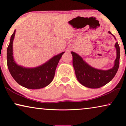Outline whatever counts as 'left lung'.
Segmentation results:
<instances>
[{
	"instance_id": "left-lung-1",
	"label": "left lung",
	"mask_w": 126,
	"mask_h": 126,
	"mask_svg": "<svg viewBox=\"0 0 126 126\" xmlns=\"http://www.w3.org/2000/svg\"><path fill=\"white\" fill-rule=\"evenodd\" d=\"M109 33L111 34L110 31ZM113 36L114 37L113 35ZM115 47L117 49V58L114 65L112 68L107 71L91 67L83 61L80 56L72 51L73 65L76 76L81 84L89 88L97 89L105 85L113 79L117 72L119 65L120 48L118 42L115 43Z\"/></svg>"
}]
</instances>
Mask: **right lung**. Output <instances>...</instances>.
Returning <instances> with one entry per match:
<instances>
[{"label": "right lung", "instance_id": "obj_1", "mask_svg": "<svg viewBox=\"0 0 126 126\" xmlns=\"http://www.w3.org/2000/svg\"><path fill=\"white\" fill-rule=\"evenodd\" d=\"M16 30L11 36L7 48V65L9 72L20 85L30 89H39L46 87L53 81L55 69L60 59L64 52L53 57L40 66L26 68L17 65L13 57V40Z\"/></svg>", "mask_w": 126, "mask_h": 126}]
</instances>
